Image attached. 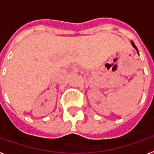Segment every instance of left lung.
Returning <instances> with one entry per match:
<instances>
[{
	"label": "left lung",
	"mask_w": 154,
	"mask_h": 154,
	"mask_svg": "<svg viewBox=\"0 0 154 154\" xmlns=\"http://www.w3.org/2000/svg\"><path fill=\"white\" fill-rule=\"evenodd\" d=\"M131 44H132L133 47L134 48H135L136 50H137V52H138V54H139V51H138V48H137V47H136V46H135V44H134V42H132V41H131Z\"/></svg>",
	"instance_id": "obj_1"
}]
</instances>
